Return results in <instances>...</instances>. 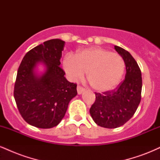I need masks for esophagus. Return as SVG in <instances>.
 <instances>
[{"label": "esophagus", "instance_id": "1", "mask_svg": "<svg viewBox=\"0 0 160 160\" xmlns=\"http://www.w3.org/2000/svg\"><path fill=\"white\" fill-rule=\"evenodd\" d=\"M77 89H78V92L79 95H81L82 93L84 91H85V89H84L83 88L81 87V86H78V88H77Z\"/></svg>", "mask_w": 160, "mask_h": 160}]
</instances>
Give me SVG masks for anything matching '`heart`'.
<instances>
[{
    "instance_id": "1",
    "label": "heart",
    "mask_w": 160,
    "mask_h": 160,
    "mask_svg": "<svg viewBox=\"0 0 160 160\" xmlns=\"http://www.w3.org/2000/svg\"><path fill=\"white\" fill-rule=\"evenodd\" d=\"M63 68L69 80L77 82L87 71V78L95 90H113L120 83L125 71L120 55L101 47L79 51L75 56L68 54L63 59Z\"/></svg>"
}]
</instances>
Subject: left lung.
Returning a JSON list of instances; mask_svg holds the SVG:
<instances>
[{
  "label": "left lung",
  "instance_id": "8db88e82",
  "mask_svg": "<svg viewBox=\"0 0 160 160\" xmlns=\"http://www.w3.org/2000/svg\"><path fill=\"white\" fill-rule=\"evenodd\" d=\"M114 49L124 60L125 80L114 90L95 92V102L89 110L95 123L108 128L120 127L133 117L140 104L142 89L141 72L135 58L118 46Z\"/></svg>",
  "mask_w": 160,
  "mask_h": 160
}]
</instances>
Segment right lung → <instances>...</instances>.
Here are the masks:
<instances>
[{
  "label": "right lung",
  "instance_id": "1",
  "mask_svg": "<svg viewBox=\"0 0 160 160\" xmlns=\"http://www.w3.org/2000/svg\"><path fill=\"white\" fill-rule=\"evenodd\" d=\"M65 42L52 39L31 49L18 69L14 98L22 118L40 128L56 126L65 117L69 102L78 95L77 84L65 78L59 67ZM39 64L45 68L38 73Z\"/></svg>",
  "mask_w": 160,
  "mask_h": 160
}]
</instances>
